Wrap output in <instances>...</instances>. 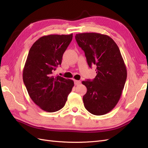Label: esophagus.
<instances>
[{
	"label": "esophagus",
	"mask_w": 148,
	"mask_h": 148,
	"mask_svg": "<svg viewBox=\"0 0 148 148\" xmlns=\"http://www.w3.org/2000/svg\"><path fill=\"white\" fill-rule=\"evenodd\" d=\"M74 83L75 85H79L81 84V81H79V80H74Z\"/></svg>",
	"instance_id": "obj_1"
}]
</instances>
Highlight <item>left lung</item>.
I'll list each match as a JSON object with an SVG mask.
<instances>
[{"mask_svg":"<svg viewBox=\"0 0 148 148\" xmlns=\"http://www.w3.org/2000/svg\"><path fill=\"white\" fill-rule=\"evenodd\" d=\"M75 39L84 52L89 66H96V77L82 82L87 88L83 97L84 107L93 115H104L117 105L127 79L120 49L112 39L100 33H79Z\"/></svg>","mask_w":148,"mask_h":148,"instance_id":"8db88e82","label":"left lung"}]
</instances>
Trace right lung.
<instances>
[{
	"instance_id": "obj_1",
	"label": "right lung",
	"mask_w": 148,
	"mask_h": 148,
	"mask_svg": "<svg viewBox=\"0 0 148 148\" xmlns=\"http://www.w3.org/2000/svg\"><path fill=\"white\" fill-rule=\"evenodd\" d=\"M72 38L73 34L44 36L29 49L23 71V82L31 99L48 112L63 108L74 86L73 80L53 75Z\"/></svg>"
}]
</instances>
